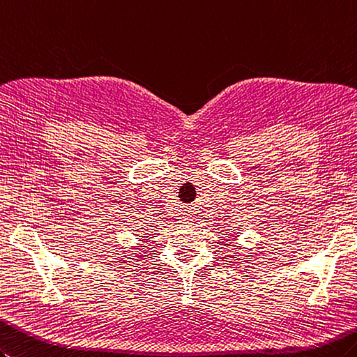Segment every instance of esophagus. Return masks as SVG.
I'll return each instance as SVG.
<instances>
[{"mask_svg":"<svg viewBox=\"0 0 357 357\" xmlns=\"http://www.w3.org/2000/svg\"><path fill=\"white\" fill-rule=\"evenodd\" d=\"M192 220H193L192 214H187V216H184V220H182V222H184V223H190Z\"/></svg>","mask_w":357,"mask_h":357,"instance_id":"1","label":"esophagus"}]
</instances>
